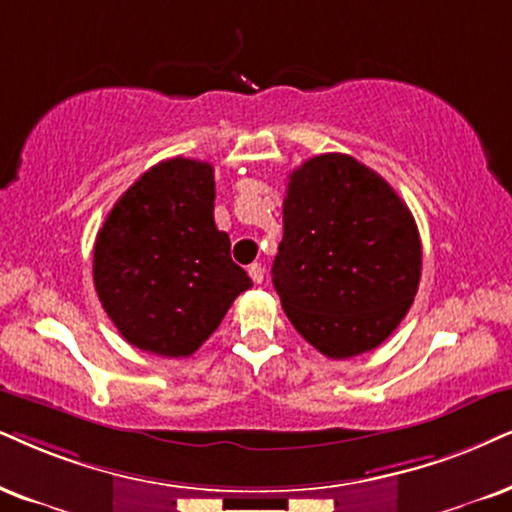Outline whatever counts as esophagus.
Wrapping results in <instances>:
<instances>
[{"label":"esophagus","instance_id":"esophagus-1","mask_svg":"<svg viewBox=\"0 0 512 512\" xmlns=\"http://www.w3.org/2000/svg\"><path fill=\"white\" fill-rule=\"evenodd\" d=\"M248 274H250V278H252V281H255V283H262L264 281V269H262V264H250V267H248Z\"/></svg>","mask_w":512,"mask_h":512}]
</instances>
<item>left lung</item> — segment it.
Masks as SVG:
<instances>
[{
  "mask_svg": "<svg viewBox=\"0 0 512 512\" xmlns=\"http://www.w3.org/2000/svg\"><path fill=\"white\" fill-rule=\"evenodd\" d=\"M271 267L283 312L328 359L371 352L404 319L420 283L416 219L387 181L352 155L293 170Z\"/></svg>",
  "mask_w": 512,
  "mask_h": 512,
  "instance_id": "1",
  "label": "left lung"
}]
</instances>
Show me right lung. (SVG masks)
Returning <instances> with one entry per match:
<instances>
[{
	"mask_svg": "<svg viewBox=\"0 0 512 512\" xmlns=\"http://www.w3.org/2000/svg\"><path fill=\"white\" fill-rule=\"evenodd\" d=\"M215 170L172 158L118 198L94 243V286L129 345L191 357L252 286L215 224Z\"/></svg>",
	"mask_w": 512,
	"mask_h": 512,
	"instance_id": "add662e5",
	"label": "right lung"
}]
</instances>
